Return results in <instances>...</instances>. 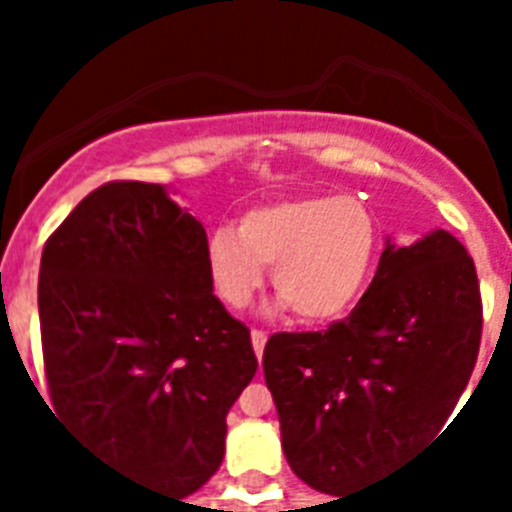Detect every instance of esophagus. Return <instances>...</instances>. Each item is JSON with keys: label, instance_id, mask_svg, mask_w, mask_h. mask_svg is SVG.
Wrapping results in <instances>:
<instances>
[{"label": "esophagus", "instance_id": "obj_1", "mask_svg": "<svg viewBox=\"0 0 512 512\" xmlns=\"http://www.w3.org/2000/svg\"><path fill=\"white\" fill-rule=\"evenodd\" d=\"M266 333L264 330H251V343H253V351H256V356H264V346H266Z\"/></svg>", "mask_w": 512, "mask_h": 512}]
</instances>
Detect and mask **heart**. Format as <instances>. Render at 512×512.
Masks as SVG:
<instances>
[{"label":"heart","mask_w":512,"mask_h":512,"mask_svg":"<svg viewBox=\"0 0 512 512\" xmlns=\"http://www.w3.org/2000/svg\"><path fill=\"white\" fill-rule=\"evenodd\" d=\"M377 253V223L356 197L310 194L251 207L238 228L212 230L207 274L233 310L256 297L271 269L284 307L302 323L325 325L354 310Z\"/></svg>","instance_id":"1"}]
</instances>
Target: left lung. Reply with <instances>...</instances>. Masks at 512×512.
<instances>
[{"mask_svg": "<svg viewBox=\"0 0 512 512\" xmlns=\"http://www.w3.org/2000/svg\"><path fill=\"white\" fill-rule=\"evenodd\" d=\"M482 297L446 230L387 241L351 315L323 333H277L264 377L289 467L341 500L443 431L477 364ZM443 436V433H441Z\"/></svg>", "mask_w": 512, "mask_h": 512, "instance_id": "obj_1", "label": "left lung"}]
</instances>
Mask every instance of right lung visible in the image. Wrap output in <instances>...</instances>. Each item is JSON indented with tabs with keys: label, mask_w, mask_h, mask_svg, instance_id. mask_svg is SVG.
Instances as JSON below:
<instances>
[{
	"label": "right lung",
	"mask_w": 512,
	"mask_h": 512,
	"mask_svg": "<svg viewBox=\"0 0 512 512\" xmlns=\"http://www.w3.org/2000/svg\"><path fill=\"white\" fill-rule=\"evenodd\" d=\"M207 233L161 184L107 182L40 259L45 379L58 418L151 490L184 500L217 472L225 415L259 361L212 295Z\"/></svg>",
	"instance_id": "1"
}]
</instances>
